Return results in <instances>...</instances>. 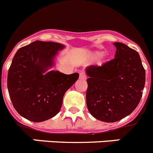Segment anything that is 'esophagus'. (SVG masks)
Returning <instances> with one entry per match:
<instances>
[{"instance_id": "esophagus-1", "label": "esophagus", "mask_w": 153, "mask_h": 153, "mask_svg": "<svg viewBox=\"0 0 153 153\" xmlns=\"http://www.w3.org/2000/svg\"><path fill=\"white\" fill-rule=\"evenodd\" d=\"M79 79H86V75L84 72L79 73Z\"/></svg>"}]
</instances>
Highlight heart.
<instances>
[{"instance_id":"1","label":"heart","mask_w":153,"mask_h":153,"mask_svg":"<svg viewBox=\"0 0 153 153\" xmlns=\"http://www.w3.org/2000/svg\"><path fill=\"white\" fill-rule=\"evenodd\" d=\"M102 54H103V52H102V51H96V52L94 53V56L96 57H101V56H102Z\"/></svg>"}]
</instances>
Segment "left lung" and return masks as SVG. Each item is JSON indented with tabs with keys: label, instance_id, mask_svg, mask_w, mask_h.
<instances>
[{
	"label": "left lung",
	"instance_id": "left-lung-1",
	"mask_svg": "<svg viewBox=\"0 0 153 153\" xmlns=\"http://www.w3.org/2000/svg\"><path fill=\"white\" fill-rule=\"evenodd\" d=\"M113 60L100 67H86V105L95 118L115 122L131 114L138 105L146 82V72L138 52L114 42Z\"/></svg>",
	"mask_w": 153,
	"mask_h": 153
}]
</instances>
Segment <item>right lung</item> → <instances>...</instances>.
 <instances>
[{"instance_id":"add662e5","label":"right lung","mask_w":153,"mask_h":153,"mask_svg":"<svg viewBox=\"0 0 153 153\" xmlns=\"http://www.w3.org/2000/svg\"><path fill=\"white\" fill-rule=\"evenodd\" d=\"M65 46L52 42L36 41L16 51L8 71L7 89L13 105L22 117L42 122L61 110L67 90L79 74L48 71Z\"/></svg>"}]
</instances>
